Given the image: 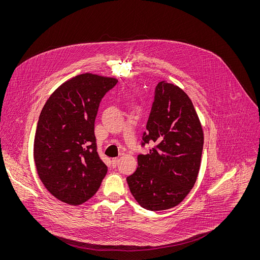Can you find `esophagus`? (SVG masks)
I'll list each match as a JSON object with an SVG mask.
<instances>
[{
	"instance_id": "34e87169",
	"label": "esophagus",
	"mask_w": 260,
	"mask_h": 260,
	"mask_svg": "<svg viewBox=\"0 0 260 260\" xmlns=\"http://www.w3.org/2000/svg\"><path fill=\"white\" fill-rule=\"evenodd\" d=\"M118 162H119V158H113V159H112V167H113V168H116L117 165H118Z\"/></svg>"
}]
</instances>
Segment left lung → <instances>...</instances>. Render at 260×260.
Returning <instances> with one entry per match:
<instances>
[{"mask_svg":"<svg viewBox=\"0 0 260 260\" xmlns=\"http://www.w3.org/2000/svg\"><path fill=\"white\" fill-rule=\"evenodd\" d=\"M142 145L155 143L149 154L138 155L136 172L126 178L141 207L162 211L176 207L198 179L204 132L189 96L179 86L160 81Z\"/></svg>","mask_w":260,"mask_h":260,"instance_id":"8db88e82","label":"left lung"}]
</instances>
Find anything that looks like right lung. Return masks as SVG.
Returning a JSON list of instances; mask_svg holds the SVG:
<instances>
[{
  "label": "right lung",
  "mask_w": 260,
  "mask_h": 260,
  "mask_svg": "<svg viewBox=\"0 0 260 260\" xmlns=\"http://www.w3.org/2000/svg\"><path fill=\"white\" fill-rule=\"evenodd\" d=\"M118 80L84 73L58 86L37 124L34 160L46 189L78 206L99 190L108 168L96 152L94 121L100 103Z\"/></svg>",
  "instance_id": "1"
}]
</instances>
